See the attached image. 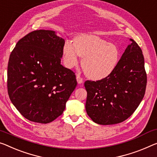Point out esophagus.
<instances>
[{
	"label": "esophagus",
	"mask_w": 157,
	"mask_h": 157,
	"mask_svg": "<svg viewBox=\"0 0 157 157\" xmlns=\"http://www.w3.org/2000/svg\"><path fill=\"white\" fill-rule=\"evenodd\" d=\"M76 81H77V82H78V84H81V83H82L83 82V78H82L81 77L79 76V75H77L76 76Z\"/></svg>",
	"instance_id": "obj_1"
}]
</instances>
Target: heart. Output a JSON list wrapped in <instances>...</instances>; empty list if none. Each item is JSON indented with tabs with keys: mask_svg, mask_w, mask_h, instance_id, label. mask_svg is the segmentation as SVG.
<instances>
[{
	"mask_svg": "<svg viewBox=\"0 0 157 157\" xmlns=\"http://www.w3.org/2000/svg\"><path fill=\"white\" fill-rule=\"evenodd\" d=\"M63 59L68 68L78 63V55L83 57L81 66L86 75L100 80L112 73L119 61V48L98 36L81 34L74 40V44L67 42L63 48Z\"/></svg>",
	"mask_w": 157,
	"mask_h": 157,
	"instance_id": "heart-1",
	"label": "heart"
}]
</instances>
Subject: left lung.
I'll list each match as a JSON object with an SVG mask.
<instances>
[{
    "mask_svg": "<svg viewBox=\"0 0 157 157\" xmlns=\"http://www.w3.org/2000/svg\"><path fill=\"white\" fill-rule=\"evenodd\" d=\"M117 66L100 81H86V112L100 125L119 124L127 119L140 104L145 93L147 74L141 48L130 38Z\"/></svg>",
    "mask_w": 157,
    "mask_h": 157,
    "instance_id": "left-lung-1",
    "label": "left lung"
}]
</instances>
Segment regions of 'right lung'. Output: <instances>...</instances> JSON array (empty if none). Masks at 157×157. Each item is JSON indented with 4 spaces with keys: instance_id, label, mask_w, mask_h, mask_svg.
Here are the masks:
<instances>
[{
    "instance_id": "obj_1",
    "label": "right lung",
    "mask_w": 157,
    "mask_h": 157,
    "mask_svg": "<svg viewBox=\"0 0 157 157\" xmlns=\"http://www.w3.org/2000/svg\"><path fill=\"white\" fill-rule=\"evenodd\" d=\"M64 45L55 31L36 30L21 38L11 52L8 95L31 121L48 124L57 119L76 87L75 74L61 64Z\"/></svg>"
}]
</instances>
